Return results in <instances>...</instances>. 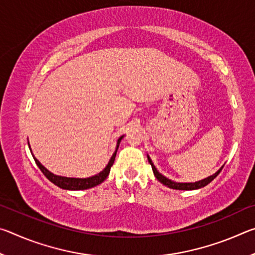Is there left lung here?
I'll use <instances>...</instances> for the list:
<instances>
[{
    "mask_svg": "<svg viewBox=\"0 0 255 255\" xmlns=\"http://www.w3.org/2000/svg\"><path fill=\"white\" fill-rule=\"evenodd\" d=\"M147 159H148V162H149L150 165H152L154 175L156 176V179L159 181V182L163 183L164 185H166V187H169L171 189H175V190H196V189L204 188V187H206L207 184H209L211 181H213L219 173H221V171L223 170V167H224V166H222L221 169H219L217 172H216L215 174L210 175V176H208V178H206L204 180L197 181V182H193V183L192 182L191 183H180V182H174V181L167 179V178H165V176L159 173V172L156 170V167L154 166L152 159L149 158L148 155H147Z\"/></svg>",
    "mask_w": 255,
    "mask_h": 255,
    "instance_id": "1",
    "label": "left lung"
}]
</instances>
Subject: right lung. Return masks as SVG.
<instances>
[{
	"instance_id": "right-lung-1",
	"label": "right lung",
	"mask_w": 255,
	"mask_h": 255,
	"mask_svg": "<svg viewBox=\"0 0 255 255\" xmlns=\"http://www.w3.org/2000/svg\"><path fill=\"white\" fill-rule=\"evenodd\" d=\"M122 136L118 139L117 141V147H116V150L114 155H112L109 163H108V165L103 169L100 173H98L96 175L93 176H90V178H85V179H79V178H66V176H60V175H56L54 173H51V172H49L48 170L46 169V167L42 165V164L38 161V159L33 156V159L34 162H36V164L38 165V167H39L40 171L42 172V173L45 174V176L47 179H48L50 182H53L55 185H57V187L62 188V189H65V190H85V189H90V188H93L96 187V185L102 183L103 181H105L108 175H109L110 173V169L112 166V164H114L115 162V158H116V154H117V150H118V147H119V144L120 141H122L123 139ZM30 148V146H29ZM32 154V153H31Z\"/></svg>"
}]
</instances>
